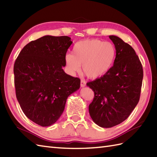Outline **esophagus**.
I'll list each match as a JSON object with an SVG mask.
<instances>
[{
    "instance_id": "obj_1",
    "label": "esophagus",
    "mask_w": 157,
    "mask_h": 157,
    "mask_svg": "<svg viewBox=\"0 0 157 157\" xmlns=\"http://www.w3.org/2000/svg\"><path fill=\"white\" fill-rule=\"evenodd\" d=\"M86 83L85 80H84V79H82V80H81V84H80L81 87H82V88L85 87V86H86Z\"/></svg>"
}]
</instances>
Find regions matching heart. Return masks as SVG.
Returning a JSON list of instances; mask_svg holds the SVG:
<instances>
[{"label":"heart","mask_w":157,"mask_h":157,"mask_svg":"<svg viewBox=\"0 0 157 157\" xmlns=\"http://www.w3.org/2000/svg\"><path fill=\"white\" fill-rule=\"evenodd\" d=\"M73 55L65 56L66 70L73 75L80 71L90 78H98L107 73L116 57L115 45L110 42L98 39H87L76 42L72 50Z\"/></svg>","instance_id":"obj_1"}]
</instances>
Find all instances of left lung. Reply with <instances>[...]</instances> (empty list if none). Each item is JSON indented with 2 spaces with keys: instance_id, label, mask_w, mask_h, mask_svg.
<instances>
[{
  "instance_id": "1",
  "label": "left lung",
  "mask_w": 157,
  "mask_h": 157,
  "mask_svg": "<svg viewBox=\"0 0 157 157\" xmlns=\"http://www.w3.org/2000/svg\"><path fill=\"white\" fill-rule=\"evenodd\" d=\"M116 48L113 66L100 78L88 82L94 93L89 105L92 119L98 126L109 128L128 117L139 102L143 69L131 46L115 36H109Z\"/></svg>"
}]
</instances>
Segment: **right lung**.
Returning a JSON list of instances; mask_svg holds the SVG:
<instances>
[{
	"label": "right lung",
	"mask_w": 157,
	"mask_h": 157,
	"mask_svg": "<svg viewBox=\"0 0 157 157\" xmlns=\"http://www.w3.org/2000/svg\"><path fill=\"white\" fill-rule=\"evenodd\" d=\"M71 44L68 36H44L26 44L15 60L17 99L25 116L40 126L57 121L68 96L80 87V79L63 69Z\"/></svg>",
	"instance_id": "right-lung-1"
}]
</instances>
